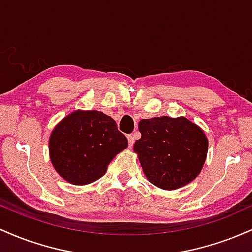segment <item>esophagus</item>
<instances>
[{
	"label": "esophagus",
	"mask_w": 252,
	"mask_h": 252,
	"mask_svg": "<svg viewBox=\"0 0 252 252\" xmlns=\"http://www.w3.org/2000/svg\"><path fill=\"white\" fill-rule=\"evenodd\" d=\"M134 142H135V140H134V136H131V135H128V143H129V147H130V148H131V147L134 146Z\"/></svg>",
	"instance_id": "1"
}]
</instances>
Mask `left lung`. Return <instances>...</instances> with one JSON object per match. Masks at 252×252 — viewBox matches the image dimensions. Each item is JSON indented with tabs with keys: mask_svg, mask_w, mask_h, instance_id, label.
<instances>
[{
	"mask_svg": "<svg viewBox=\"0 0 252 252\" xmlns=\"http://www.w3.org/2000/svg\"><path fill=\"white\" fill-rule=\"evenodd\" d=\"M134 144L147 179L162 189H178L194 180L206 160L204 131L185 117L141 120Z\"/></svg>",
	"mask_w": 252,
	"mask_h": 252,
	"instance_id": "8db88e82",
	"label": "left lung"
}]
</instances>
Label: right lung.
<instances>
[{"instance_id": "right-lung-1", "label": "right lung", "mask_w": 252, "mask_h": 252, "mask_svg": "<svg viewBox=\"0 0 252 252\" xmlns=\"http://www.w3.org/2000/svg\"><path fill=\"white\" fill-rule=\"evenodd\" d=\"M128 147V140L108 115L74 111L54 128L50 155L54 168L66 181L88 185L104 175L108 164Z\"/></svg>"}]
</instances>
